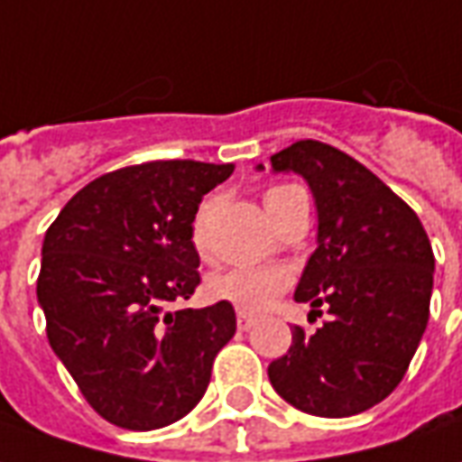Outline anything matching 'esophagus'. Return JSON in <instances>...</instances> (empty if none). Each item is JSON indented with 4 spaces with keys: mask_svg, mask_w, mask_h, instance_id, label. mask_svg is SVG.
Returning <instances> with one entry per match:
<instances>
[{
    "mask_svg": "<svg viewBox=\"0 0 462 462\" xmlns=\"http://www.w3.org/2000/svg\"><path fill=\"white\" fill-rule=\"evenodd\" d=\"M254 325V318H250V315H245V312H237V328H240L242 332H247L250 328Z\"/></svg>",
    "mask_w": 462,
    "mask_h": 462,
    "instance_id": "1",
    "label": "esophagus"
}]
</instances>
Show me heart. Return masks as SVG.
<instances>
[{
    "instance_id": "1",
    "label": "heart",
    "mask_w": 462,
    "mask_h": 462,
    "mask_svg": "<svg viewBox=\"0 0 462 462\" xmlns=\"http://www.w3.org/2000/svg\"><path fill=\"white\" fill-rule=\"evenodd\" d=\"M290 187H275L270 189L264 199L275 198ZM192 240L199 247V222H195ZM290 287V275L280 267H235L209 277V295L222 302H230L232 308L245 315H260L267 308H273L282 292Z\"/></svg>"
}]
</instances>
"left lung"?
<instances>
[{
    "instance_id": "obj_1",
    "label": "left lung",
    "mask_w": 462,
    "mask_h": 462,
    "mask_svg": "<svg viewBox=\"0 0 462 462\" xmlns=\"http://www.w3.org/2000/svg\"><path fill=\"white\" fill-rule=\"evenodd\" d=\"M273 172L308 182L318 247L295 300L328 320L292 330L267 367L277 395L320 418H347L385 400L411 365L430 315L435 257L418 215L365 164L325 142L300 140L270 157ZM257 170H264L257 164Z\"/></svg>"
}]
</instances>
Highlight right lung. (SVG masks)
<instances>
[{"label":"right lung","mask_w":462,"mask_h":462,"mask_svg":"<svg viewBox=\"0 0 462 462\" xmlns=\"http://www.w3.org/2000/svg\"><path fill=\"white\" fill-rule=\"evenodd\" d=\"M235 164L162 160L97 177L42 242L37 300L87 402L127 430L185 418L237 330L230 302L170 310L199 285L192 222Z\"/></svg>","instance_id":"obj_1"}]
</instances>
